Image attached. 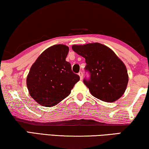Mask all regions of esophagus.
<instances>
[{
  "mask_svg": "<svg viewBox=\"0 0 149 149\" xmlns=\"http://www.w3.org/2000/svg\"><path fill=\"white\" fill-rule=\"evenodd\" d=\"M78 74H79V77H80V79H81V80L83 79V72L81 71H80Z\"/></svg>",
  "mask_w": 149,
  "mask_h": 149,
  "instance_id": "obj_1",
  "label": "esophagus"
}]
</instances>
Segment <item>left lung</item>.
I'll return each instance as SVG.
<instances>
[{
    "label": "left lung",
    "instance_id": "1",
    "mask_svg": "<svg viewBox=\"0 0 149 149\" xmlns=\"http://www.w3.org/2000/svg\"><path fill=\"white\" fill-rule=\"evenodd\" d=\"M72 49L85 58L90 77L84 82L91 95L102 101L112 102L122 97L127 87L128 74L123 62L113 50L94 42L73 45Z\"/></svg>",
    "mask_w": 149,
    "mask_h": 149
}]
</instances>
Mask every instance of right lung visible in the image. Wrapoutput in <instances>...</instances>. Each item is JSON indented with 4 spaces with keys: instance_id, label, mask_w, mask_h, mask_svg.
Returning a JSON list of instances; mask_svg holds the SVG:
<instances>
[{
    "instance_id": "right-lung-1",
    "label": "right lung",
    "mask_w": 149,
    "mask_h": 149,
    "mask_svg": "<svg viewBox=\"0 0 149 149\" xmlns=\"http://www.w3.org/2000/svg\"><path fill=\"white\" fill-rule=\"evenodd\" d=\"M68 47L55 45L42 52L27 77L29 95L42 107L56 105L68 96L80 77L65 60Z\"/></svg>"
}]
</instances>
